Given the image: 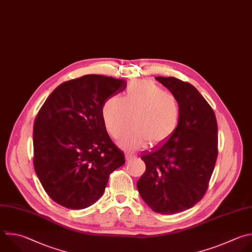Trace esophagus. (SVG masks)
<instances>
[{
	"label": "esophagus",
	"mask_w": 252,
	"mask_h": 252,
	"mask_svg": "<svg viewBox=\"0 0 252 252\" xmlns=\"http://www.w3.org/2000/svg\"><path fill=\"white\" fill-rule=\"evenodd\" d=\"M134 158V155L130 152H126V159L128 161V160H131Z\"/></svg>",
	"instance_id": "1"
}]
</instances>
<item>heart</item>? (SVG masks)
Wrapping results in <instances>:
<instances>
[{"label": "heart", "instance_id": "heart-1", "mask_svg": "<svg viewBox=\"0 0 252 252\" xmlns=\"http://www.w3.org/2000/svg\"><path fill=\"white\" fill-rule=\"evenodd\" d=\"M119 143L127 149L158 145L176 130L181 117L180 103L175 95L166 92L156 83L146 79L131 82L122 97H111L103 105L102 116L108 131L117 136Z\"/></svg>", "mask_w": 252, "mask_h": 252}]
</instances>
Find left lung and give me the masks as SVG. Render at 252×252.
Listing matches in <instances>:
<instances>
[{
  "instance_id": "1",
  "label": "left lung",
  "mask_w": 252,
  "mask_h": 252,
  "mask_svg": "<svg viewBox=\"0 0 252 252\" xmlns=\"http://www.w3.org/2000/svg\"><path fill=\"white\" fill-rule=\"evenodd\" d=\"M155 79L177 97L181 117L168 139L142 154L146 169L136 187L153 212L171 215L204 197L218 156V125L213 109L190 83Z\"/></svg>"
}]
</instances>
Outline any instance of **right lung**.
<instances>
[{
	"label": "right lung",
	"mask_w": 252,
	"mask_h": 252,
	"mask_svg": "<svg viewBox=\"0 0 252 252\" xmlns=\"http://www.w3.org/2000/svg\"><path fill=\"white\" fill-rule=\"evenodd\" d=\"M126 88V81L85 75L62 83L46 99L33 126V165L57 204L85 209L104 194L110 174L125 154L109 136L104 103Z\"/></svg>",
	"instance_id": "obj_1"
}]
</instances>
